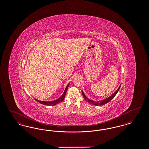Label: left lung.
<instances>
[{
    "instance_id": "1",
    "label": "left lung",
    "mask_w": 149,
    "mask_h": 149,
    "mask_svg": "<svg viewBox=\"0 0 149 149\" xmlns=\"http://www.w3.org/2000/svg\"><path fill=\"white\" fill-rule=\"evenodd\" d=\"M120 87V86H119V88H118V89H117L115 92L112 95H111L109 97L107 98L106 99H103V100H100V101L95 102V101H94V100H91V99L88 98L85 96V95L84 94V93H83V91H82V94H83V96L84 99H85V100H86L89 103H90V104H92V105H94V106H102V105H104V104H106L107 103H108L109 102H110L112 99H113L114 97H115V95L117 94L118 92L119 91Z\"/></svg>"
}]
</instances>
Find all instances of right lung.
Here are the masks:
<instances>
[{"label": "right lung", "mask_w": 149, "mask_h": 149, "mask_svg": "<svg viewBox=\"0 0 149 149\" xmlns=\"http://www.w3.org/2000/svg\"><path fill=\"white\" fill-rule=\"evenodd\" d=\"M69 84L70 83H69L66 86V88L65 89V91H64V93L63 94V95L59 98H58L57 99H56V100H53V101H41V100H37V99H35V100L36 101H37L38 102H39V103H41L42 104H44V105H46V106H55V105H56L57 104L60 103L61 102H62L64 100V98H65V95H66V93L67 92L68 88V87L69 86Z\"/></svg>", "instance_id": "add662e5"}]
</instances>
